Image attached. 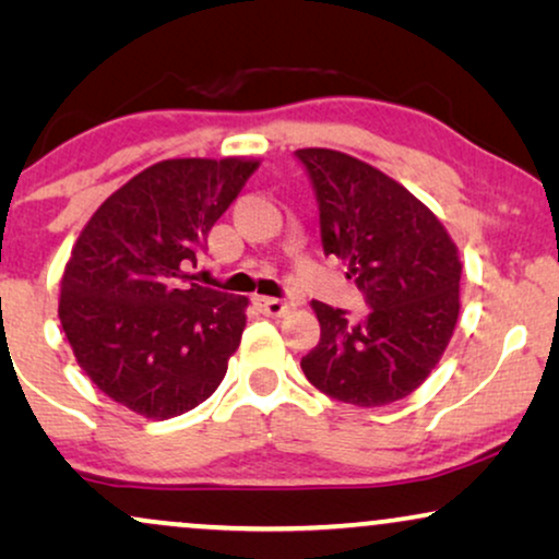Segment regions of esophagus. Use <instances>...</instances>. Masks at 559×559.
Wrapping results in <instances>:
<instances>
[{
	"label": "esophagus",
	"mask_w": 559,
	"mask_h": 559,
	"mask_svg": "<svg viewBox=\"0 0 559 559\" xmlns=\"http://www.w3.org/2000/svg\"><path fill=\"white\" fill-rule=\"evenodd\" d=\"M257 305L262 308V312H266V316H274V318L287 316V312L295 308L293 302L277 300V297H257Z\"/></svg>",
	"instance_id": "1"
}]
</instances>
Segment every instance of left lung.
<instances>
[{"instance_id": "left-lung-1", "label": "left lung", "mask_w": 559, "mask_h": 559, "mask_svg": "<svg viewBox=\"0 0 559 559\" xmlns=\"http://www.w3.org/2000/svg\"><path fill=\"white\" fill-rule=\"evenodd\" d=\"M320 211L323 251L346 259L369 312L312 302L308 381L333 400L381 407L415 392L457 323L461 259L438 218L400 182L335 150H297Z\"/></svg>"}]
</instances>
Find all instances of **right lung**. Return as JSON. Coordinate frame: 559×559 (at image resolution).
Here are the masks:
<instances>
[{
  "instance_id": "1",
  "label": "right lung",
  "mask_w": 559,
  "mask_h": 559,
  "mask_svg": "<svg viewBox=\"0 0 559 559\" xmlns=\"http://www.w3.org/2000/svg\"><path fill=\"white\" fill-rule=\"evenodd\" d=\"M259 163L165 159L106 198L60 282L58 316L81 369L136 415L178 417L216 392L249 300L188 270Z\"/></svg>"
}]
</instances>
